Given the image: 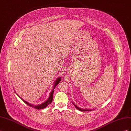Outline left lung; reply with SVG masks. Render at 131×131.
<instances>
[{
	"label": "left lung",
	"mask_w": 131,
	"mask_h": 131,
	"mask_svg": "<svg viewBox=\"0 0 131 131\" xmlns=\"http://www.w3.org/2000/svg\"><path fill=\"white\" fill-rule=\"evenodd\" d=\"M72 103L74 105V106H75V108H76L77 109H78L79 110H80V111H82V112H86V111H91V110H92L91 109H81L80 108H79V107H78L76 105H75L74 103Z\"/></svg>",
	"instance_id": "obj_1"
}]
</instances>
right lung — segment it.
Instances as JSON below:
<instances>
[{
    "label": "right lung",
    "mask_w": 131,
    "mask_h": 131,
    "mask_svg": "<svg viewBox=\"0 0 131 131\" xmlns=\"http://www.w3.org/2000/svg\"><path fill=\"white\" fill-rule=\"evenodd\" d=\"M61 77H59L57 79V80L55 81V82H54V86H53V90L52 91V92L50 93V96H49V98L47 99L46 101H45L44 103H43L41 104H40V105H34L33 104H30L29 103L25 101V100H23V99H22L21 97L20 98L22 99V100H23V101L26 104H27L28 105H29V106H30L31 107H32V108H34L36 109H43V108H45L46 107H47V105L50 104L51 103V102H52L54 89L55 88H56V86L58 84V83L61 81Z\"/></svg>",
    "instance_id": "1"
}]
</instances>
